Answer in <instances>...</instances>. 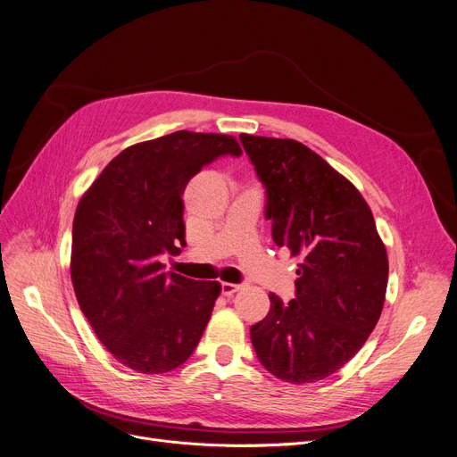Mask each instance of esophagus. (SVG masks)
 I'll use <instances>...</instances> for the list:
<instances>
[{"instance_id":"obj_1","label":"esophagus","mask_w":457,"mask_h":457,"mask_svg":"<svg viewBox=\"0 0 457 457\" xmlns=\"http://www.w3.org/2000/svg\"><path fill=\"white\" fill-rule=\"evenodd\" d=\"M244 288V285H232V282H221V294L230 297L234 295L236 292H240Z\"/></svg>"}]
</instances>
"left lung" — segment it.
<instances>
[{
	"label": "left lung",
	"instance_id": "left-lung-1",
	"mask_svg": "<svg viewBox=\"0 0 457 457\" xmlns=\"http://www.w3.org/2000/svg\"><path fill=\"white\" fill-rule=\"evenodd\" d=\"M260 182L278 247L299 258L295 299L270 294L251 328L258 361L294 385L329 378L350 361L381 316L388 258L359 189L294 139L240 136Z\"/></svg>",
	"mask_w": 457,
	"mask_h": 457
}]
</instances>
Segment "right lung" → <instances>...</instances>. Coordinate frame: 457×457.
<instances>
[{
  "instance_id": "add662e5",
  "label": "right lung",
  "mask_w": 457,
  "mask_h": 457,
  "mask_svg": "<svg viewBox=\"0 0 457 457\" xmlns=\"http://www.w3.org/2000/svg\"><path fill=\"white\" fill-rule=\"evenodd\" d=\"M223 134L180 129L124 148L81 197L72 227L71 277L79 309L119 362L165 374L197 347L217 280L165 273L160 256L186 244L182 195L221 156H240Z\"/></svg>"
}]
</instances>
